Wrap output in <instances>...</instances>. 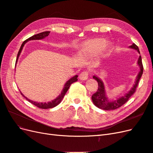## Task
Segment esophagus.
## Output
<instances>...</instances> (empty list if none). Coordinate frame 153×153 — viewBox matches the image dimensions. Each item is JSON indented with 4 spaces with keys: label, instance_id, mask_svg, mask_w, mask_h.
I'll return each mask as SVG.
<instances>
[{
    "label": "esophagus",
    "instance_id": "obj_1",
    "mask_svg": "<svg viewBox=\"0 0 153 153\" xmlns=\"http://www.w3.org/2000/svg\"><path fill=\"white\" fill-rule=\"evenodd\" d=\"M89 76V73L87 71H83L80 73L79 75V78L81 80H85L88 78Z\"/></svg>",
    "mask_w": 153,
    "mask_h": 153
}]
</instances>
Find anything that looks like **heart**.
I'll return each mask as SVG.
<instances>
[{"mask_svg": "<svg viewBox=\"0 0 153 153\" xmlns=\"http://www.w3.org/2000/svg\"><path fill=\"white\" fill-rule=\"evenodd\" d=\"M105 39H96L89 41L83 45V51L86 52H99L102 50L106 45Z\"/></svg>", "mask_w": 153, "mask_h": 153, "instance_id": "heart-1", "label": "heart"}]
</instances>
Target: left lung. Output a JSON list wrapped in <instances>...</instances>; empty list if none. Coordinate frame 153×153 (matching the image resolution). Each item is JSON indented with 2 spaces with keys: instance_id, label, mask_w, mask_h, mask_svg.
I'll use <instances>...</instances> for the list:
<instances>
[{
  "instance_id": "obj_1",
  "label": "left lung",
  "mask_w": 153,
  "mask_h": 153,
  "mask_svg": "<svg viewBox=\"0 0 153 153\" xmlns=\"http://www.w3.org/2000/svg\"><path fill=\"white\" fill-rule=\"evenodd\" d=\"M129 48L137 50V52L140 53L139 49H138V47L135 43H133L132 44V45L129 46ZM137 64L140 68V71L138 73V75L136 78L135 84L133 85L131 89L129 90L127 93L125 94L123 96L120 97V98H117L115 100L111 101L108 100V97L106 96V94L104 83L98 76H96L95 75L93 76L94 79H95L98 83V89L93 95L92 96L91 98L92 102H93L94 105L100 109H103L105 110H112L121 107V106L123 105L125 103H126L129 98L135 93V92L136 91V88L138 86V82H139V80L142 75L143 68L142 62V57L140 55L138 59Z\"/></svg>"
}]
</instances>
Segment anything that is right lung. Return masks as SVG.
Here are the masks:
<instances>
[{
	"label": "right lung",
	"mask_w": 153,
	"mask_h": 153,
	"mask_svg": "<svg viewBox=\"0 0 153 153\" xmlns=\"http://www.w3.org/2000/svg\"><path fill=\"white\" fill-rule=\"evenodd\" d=\"M50 32V31H45V32H41V33H39V34H36V35H34V36H31L30 38L26 39L25 41H24V42H23L22 45H21V47H20L19 51H18V55H17V59H16V64L17 63L18 57H19L21 53V52H22V50L23 49V47H24L25 44L27 42V41H30V40H39V39H44V38H46V37H47L49 35ZM15 67H16V65H15ZM77 77H78V75H75V76H73L72 78H71L69 80H68L66 82V84H65V85H64V87L63 88V89H62V91L61 92V94H59V96H57L56 98L54 99L52 101H49V102H48V103H39V102L38 103V102H36V101H32V100L27 98V97H25L24 94H23L21 92H20V93L27 101H29L30 103H31L32 104H33L34 105L38 106V108H43V109H48V108H53V107H55V106H56L57 105H58L61 102L62 100L63 99L64 96H65L66 92L69 89V87H70V85L73 84V83L75 82H76L78 80Z\"/></svg>",
	"instance_id": "add662e5"
}]
</instances>
